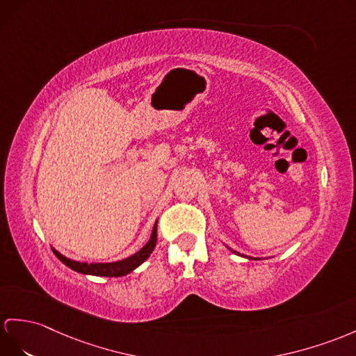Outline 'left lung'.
<instances>
[{
	"instance_id": "obj_1",
	"label": "left lung",
	"mask_w": 356,
	"mask_h": 356,
	"mask_svg": "<svg viewBox=\"0 0 356 356\" xmlns=\"http://www.w3.org/2000/svg\"><path fill=\"white\" fill-rule=\"evenodd\" d=\"M234 252H236V250H234Z\"/></svg>"
}]
</instances>
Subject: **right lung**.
Listing matches in <instances>:
<instances>
[{"label": "right lung", "mask_w": 356, "mask_h": 356, "mask_svg": "<svg viewBox=\"0 0 356 356\" xmlns=\"http://www.w3.org/2000/svg\"><path fill=\"white\" fill-rule=\"evenodd\" d=\"M155 245H157V223L154 225L151 240L146 243V246H143L137 254L122 259V261L88 264V263H78V261H74V259H69V258L63 257L62 254H58L56 249H53V252L56 254V257L60 259V261L78 273L95 275V276H108V278H113V276H124L129 272H133L136 267L140 266L145 259L152 254Z\"/></svg>", "instance_id": "obj_1"}]
</instances>
